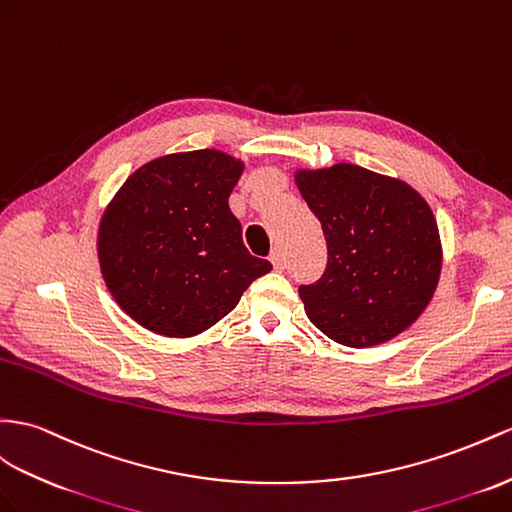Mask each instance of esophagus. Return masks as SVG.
<instances>
[{
  "instance_id": "34e87169",
  "label": "esophagus",
  "mask_w": 512,
  "mask_h": 512,
  "mask_svg": "<svg viewBox=\"0 0 512 512\" xmlns=\"http://www.w3.org/2000/svg\"><path fill=\"white\" fill-rule=\"evenodd\" d=\"M270 261H272V266L277 268V270L285 268V255H283L281 248H274V251L270 253Z\"/></svg>"
}]
</instances>
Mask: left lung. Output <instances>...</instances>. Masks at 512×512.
I'll list each match as a JSON object with an SVG mask.
<instances>
[{"label":"left lung","instance_id":"obj_1","mask_svg":"<svg viewBox=\"0 0 512 512\" xmlns=\"http://www.w3.org/2000/svg\"><path fill=\"white\" fill-rule=\"evenodd\" d=\"M296 186L329 248L322 277L298 287L309 320L350 348L389 342L419 318L439 281L428 203L404 181L355 164L298 170Z\"/></svg>","mask_w":512,"mask_h":512}]
</instances>
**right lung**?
Listing matches in <instances>:
<instances>
[{
    "label": "right lung",
    "mask_w": 512,
    "mask_h": 512,
    "mask_svg": "<svg viewBox=\"0 0 512 512\" xmlns=\"http://www.w3.org/2000/svg\"><path fill=\"white\" fill-rule=\"evenodd\" d=\"M244 164L214 149L140 166L103 212L99 264L127 316L166 337L207 331L272 270L248 253L229 194Z\"/></svg>",
    "instance_id": "1"
}]
</instances>
